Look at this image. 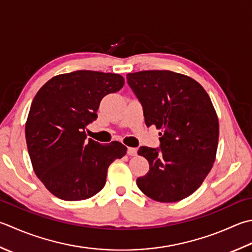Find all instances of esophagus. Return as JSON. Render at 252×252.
<instances>
[{"mask_svg":"<svg viewBox=\"0 0 252 252\" xmlns=\"http://www.w3.org/2000/svg\"><path fill=\"white\" fill-rule=\"evenodd\" d=\"M127 154L130 156H135L137 154V150L134 147H127Z\"/></svg>","mask_w":252,"mask_h":252,"instance_id":"34e87169","label":"esophagus"}]
</instances>
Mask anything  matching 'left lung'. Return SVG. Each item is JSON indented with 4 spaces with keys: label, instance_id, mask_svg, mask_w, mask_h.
Here are the masks:
<instances>
[{
    "label": "left lung",
    "instance_id": "8db88e82",
    "mask_svg": "<svg viewBox=\"0 0 252 252\" xmlns=\"http://www.w3.org/2000/svg\"><path fill=\"white\" fill-rule=\"evenodd\" d=\"M147 126L159 132L160 147L141 146L150 170L136 179L149 198L169 203L191 195L213 167L220 126L208 93L184 74L141 71L126 75Z\"/></svg>",
    "mask_w": 252,
    "mask_h": 252
}]
</instances>
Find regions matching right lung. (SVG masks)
<instances>
[{"mask_svg":"<svg viewBox=\"0 0 252 252\" xmlns=\"http://www.w3.org/2000/svg\"><path fill=\"white\" fill-rule=\"evenodd\" d=\"M123 85L119 74L82 70L52 77L34 96L25 126L27 149L34 174L57 198H92L105 187L111 162L126 154L120 142L102 145L85 133L102 98Z\"/></svg>","mask_w":252,"mask_h":252,"instance_id":"1","label":"right lung"}]
</instances>
